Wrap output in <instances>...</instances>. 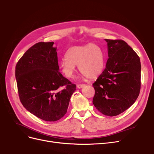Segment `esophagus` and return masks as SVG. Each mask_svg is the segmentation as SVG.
I'll use <instances>...</instances> for the list:
<instances>
[{
  "instance_id": "esophagus-1",
  "label": "esophagus",
  "mask_w": 154,
  "mask_h": 154,
  "mask_svg": "<svg viewBox=\"0 0 154 154\" xmlns=\"http://www.w3.org/2000/svg\"><path fill=\"white\" fill-rule=\"evenodd\" d=\"M85 85L84 84H80V85H77V88H83V87H84Z\"/></svg>"
}]
</instances>
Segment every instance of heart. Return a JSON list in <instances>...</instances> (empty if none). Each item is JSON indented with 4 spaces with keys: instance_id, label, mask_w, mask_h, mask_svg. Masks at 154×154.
Wrapping results in <instances>:
<instances>
[{
    "instance_id": "b5f03b06",
    "label": "heart",
    "mask_w": 154,
    "mask_h": 154,
    "mask_svg": "<svg viewBox=\"0 0 154 154\" xmlns=\"http://www.w3.org/2000/svg\"><path fill=\"white\" fill-rule=\"evenodd\" d=\"M76 66L88 78H97L103 71L105 66L103 51L95 44L71 48L66 53V58L60 61L59 67L65 76L71 78L76 71Z\"/></svg>"
}]
</instances>
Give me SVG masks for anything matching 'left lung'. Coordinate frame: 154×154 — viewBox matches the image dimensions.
Segmentation results:
<instances>
[{
  "label": "left lung",
  "mask_w": 154,
  "mask_h": 154,
  "mask_svg": "<svg viewBox=\"0 0 154 154\" xmlns=\"http://www.w3.org/2000/svg\"><path fill=\"white\" fill-rule=\"evenodd\" d=\"M109 58L93 83L92 103L101 113L115 116L132 106L141 88V62L136 53L122 40L105 39Z\"/></svg>",
  "instance_id": "8db88e82"
}]
</instances>
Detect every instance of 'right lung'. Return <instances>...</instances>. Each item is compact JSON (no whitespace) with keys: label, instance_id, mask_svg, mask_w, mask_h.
<instances>
[{"label":"right lung","instance_id":"right-lung-1","mask_svg":"<svg viewBox=\"0 0 154 154\" xmlns=\"http://www.w3.org/2000/svg\"><path fill=\"white\" fill-rule=\"evenodd\" d=\"M54 42L32 45L15 67L18 92L27 110L46 122H56L67 113L70 99L76 91L59 72Z\"/></svg>","mask_w":154,"mask_h":154}]
</instances>
